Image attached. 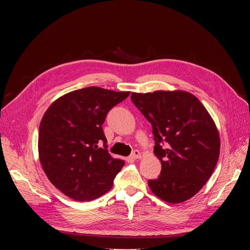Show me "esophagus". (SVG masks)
<instances>
[{"label":"esophagus","instance_id":"obj_1","mask_svg":"<svg viewBox=\"0 0 250 250\" xmlns=\"http://www.w3.org/2000/svg\"><path fill=\"white\" fill-rule=\"evenodd\" d=\"M130 156H131L132 158H134V160H135V158H140V157H141V152H140L139 150H133Z\"/></svg>","mask_w":250,"mask_h":250}]
</instances>
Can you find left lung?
<instances>
[{
    "label": "left lung",
    "instance_id": "left-lung-1",
    "mask_svg": "<svg viewBox=\"0 0 250 250\" xmlns=\"http://www.w3.org/2000/svg\"><path fill=\"white\" fill-rule=\"evenodd\" d=\"M131 100L152 125L154 153L162 163L160 176L148 180L150 190L170 203L192 198L214 172L220 153L213 119L184 90L132 93Z\"/></svg>",
    "mask_w": 250,
    "mask_h": 250
}]
</instances>
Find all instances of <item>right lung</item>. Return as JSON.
Returning a JSON list of instances; mask_svg holds the SVG:
<instances>
[{
	"mask_svg": "<svg viewBox=\"0 0 250 250\" xmlns=\"http://www.w3.org/2000/svg\"><path fill=\"white\" fill-rule=\"evenodd\" d=\"M129 94L89 86L58 98L44 112L40 161L49 180L67 197L87 201L111 188L125 162L109 155L102 125Z\"/></svg>",
	"mask_w": 250,
	"mask_h": 250,
	"instance_id": "add662e5",
	"label": "right lung"
}]
</instances>
